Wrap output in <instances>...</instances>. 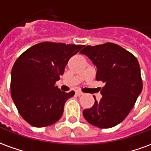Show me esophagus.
I'll list each match as a JSON object with an SVG mask.
<instances>
[{
  "instance_id": "esophagus-1",
  "label": "esophagus",
  "mask_w": 151,
  "mask_h": 151,
  "mask_svg": "<svg viewBox=\"0 0 151 151\" xmlns=\"http://www.w3.org/2000/svg\"><path fill=\"white\" fill-rule=\"evenodd\" d=\"M75 93H76V95L78 96H82L83 95V92H80V91H76Z\"/></svg>"
}]
</instances>
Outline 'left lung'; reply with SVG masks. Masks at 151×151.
Listing matches in <instances>:
<instances>
[{"instance_id": "obj_1", "label": "left lung", "mask_w": 151, "mask_h": 151, "mask_svg": "<svg viewBox=\"0 0 151 151\" xmlns=\"http://www.w3.org/2000/svg\"><path fill=\"white\" fill-rule=\"evenodd\" d=\"M80 53L96 66V78L105 84L102 99H95L94 105L83 110V115L88 123L101 129L116 126L128 116L143 89L138 60L113 43L86 46Z\"/></svg>"}]
</instances>
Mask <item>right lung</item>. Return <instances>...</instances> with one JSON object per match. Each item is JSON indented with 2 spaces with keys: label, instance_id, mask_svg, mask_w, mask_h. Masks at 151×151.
<instances>
[{
  "label": "right lung",
  "instance_id": "right-lung-1",
  "mask_svg": "<svg viewBox=\"0 0 151 151\" xmlns=\"http://www.w3.org/2000/svg\"><path fill=\"white\" fill-rule=\"evenodd\" d=\"M83 47L42 42L18 58L11 73V95L26 122L40 128L61 118L65 103L75 92H63L55 82L63 74L69 59Z\"/></svg>",
  "mask_w": 151,
  "mask_h": 151
}]
</instances>
